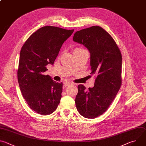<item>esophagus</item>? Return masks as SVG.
Instances as JSON below:
<instances>
[{
	"label": "esophagus",
	"mask_w": 146,
	"mask_h": 146,
	"mask_svg": "<svg viewBox=\"0 0 146 146\" xmlns=\"http://www.w3.org/2000/svg\"><path fill=\"white\" fill-rule=\"evenodd\" d=\"M70 84H72V83L70 82H64V86L65 87H67V86H69Z\"/></svg>",
	"instance_id": "34e87169"
}]
</instances>
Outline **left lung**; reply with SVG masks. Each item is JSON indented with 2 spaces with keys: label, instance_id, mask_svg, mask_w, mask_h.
<instances>
[{
  "label": "left lung",
  "instance_id": "1",
  "mask_svg": "<svg viewBox=\"0 0 146 146\" xmlns=\"http://www.w3.org/2000/svg\"><path fill=\"white\" fill-rule=\"evenodd\" d=\"M73 41L88 49L91 74L96 75L94 86L88 91L83 85L78 86L75 99L80 114L92 119L108 110L120 88L122 56L112 37L98 26L77 31Z\"/></svg>",
  "mask_w": 146,
  "mask_h": 146
}]
</instances>
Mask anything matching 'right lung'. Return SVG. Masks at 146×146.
Listing matches in <instances>:
<instances>
[{"label":"right lung","mask_w":146,"mask_h":146,"mask_svg":"<svg viewBox=\"0 0 146 146\" xmlns=\"http://www.w3.org/2000/svg\"><path fill=\"white\" fill-rule=\"evenodd\" d=\"M73 31L43 27L27 39L21 50L17 72L20 90L31 109L39 114H51L60 102L62 82H56L44 73L48 64H54L62 44Z\"/></svg>","instance_id":"add662e5"}]
</instances>
